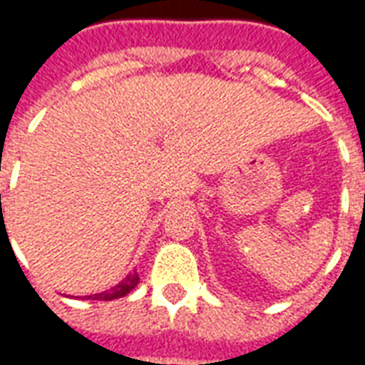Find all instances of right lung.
Masks as SVG:
<instances>
[{
  "label": "right lung",
  "instance_id": "1",
  "mask_svg": "<svg viewBox=\"0 0 365 365\" xmlns=\"http://www.w3.org/2000/svg\"><path fill=\"white\" fill-rule=\"evenodd\" d=\"M137 283H139V275L137 273H129L120 285H115L110 291H106V293H98L94 297H88V299H92V301H112V299H120V297H125L129 291H133Z\"/></svg>",
  "mask_w": 365,
  "mask_h": 365
}]
</instances>
